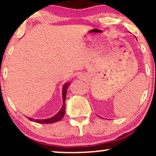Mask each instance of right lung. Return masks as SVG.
Segmentation results:
<instances>
[{"mask_svg": "<svg viewBox=\"0 0 156 156\" xmlns=\"http://www.w3.org/2000/svg\"><path fill=\"white\" fill-rule=\"evenodd\" d=\"M70 84L69 83H65L63 87V89H62V97H63V105H62V108L59 112H58V114H56L54 117L49 118V119H34L32 118L28 117V119L31 121L41 123V124H51V123L55 122H58L61 120V119L63 118L65 114V100H66V93H67V89L68 88V86Z\"/></svg>", "mask_w": 156, "mask_h": 156, "instance_id": "right-lung-1", "label": "right lung"}]
</instances>
